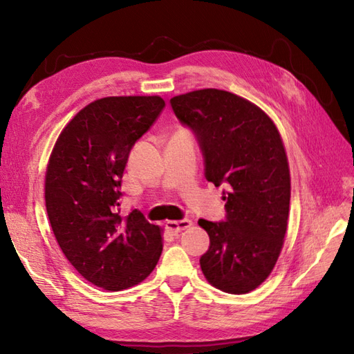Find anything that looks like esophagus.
I'll use <instances>...</instances> for the list:
<instances>
[{
  "label": "esophagus",
  "instance_id": "esophagus-1",
  "mask_svg": "<svg viewBox=\"0 0 354 354\" xmlns=\"http://www.w3.org/2000/svg\"><path fill=\"white\" fill-rule=\"evenodd\" d=\"M190 227H192V221H189V219L165 222V228H167V231L173 232V234H178V232H181V231L190 228Z\"/></svg>",
  "mask_w": 354,
  "mask_h": 354
}]
</instances>
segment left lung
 Wrapping results in <instances>:
<instances>
[{"label": "left lung", "instance_id": "obj_1", "mask_svg": "<svg viewBox=\"0 0 354 354\" xmlns=\"http://www.w3.org/2000/svg\"><path fill=\"white\" fill-rule=\"evenodd\" d=\"M170 103L196 133L205 178L228 187L227 221L198 222L209 237L202 272L234 295L257 289L272 272L288 230L290 171L281 135L257 104L223 89H196Z\"/></svg>", "mask_w": 354, "mask_h": 354}]
</instances>
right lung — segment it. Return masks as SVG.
I'll use <instances>...</instances> for the list:
<instances>
[{"label": "right lung", "instance_id": "1", "mask_svg": "<svg viewBox=\"0 0 354 354\" xmlns=\"http://www.w3.org/2000/svg\"><path fill=\"white\" fill-rule=\"evenodd\" d=\"M165 106L160 95L103 97L59 135L45 171L55 237L77 272L104 290L141 283L162 252V230L138 209L120 216V185L132 146Z\"/></svg>", "mask_w": 354, "mask_h": 354}]
</instances>
